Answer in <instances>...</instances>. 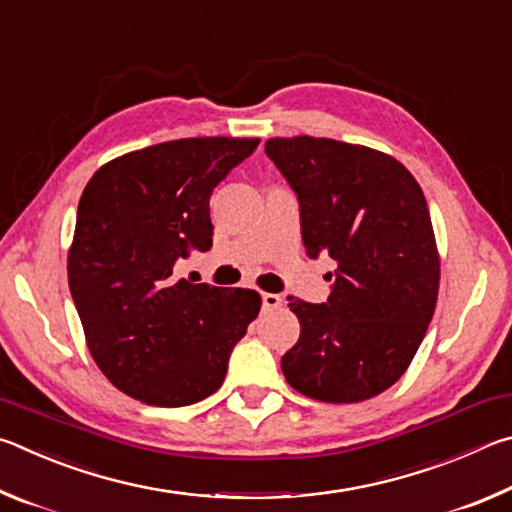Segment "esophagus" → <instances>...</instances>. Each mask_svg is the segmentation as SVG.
<instances>
[{"label": "esophagus", "mask_w": 512, "mask_h": 512, "mask_svg": "<svg viewBox=\"0 0 512 512\" xmlns=\"http://www.w3.org/2000/svg\"><path fill=\"white\" fill-rule=\"evenodd\" d=\"M280 305H282V298L277 296V293H262V307H264L266 311L277 309Z\"/></svg>", "instance_id": "obj_1"}]
</instances>
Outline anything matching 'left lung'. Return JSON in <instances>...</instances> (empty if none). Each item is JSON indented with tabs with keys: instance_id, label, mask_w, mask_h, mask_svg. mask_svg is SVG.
<instances>
[{
	"instance_id": "8db88e82",
	"label": "left lung",
	"mask_w": 512,
	"mask_h": 512,
	"mask_svg": "<svg viewBox=\"0 0 512 512\" xmlns=\"http://www.w3.org/2000/svg\"><path fill=\"white\" fill-rule=\"evenodd\" d=\"M266 155L298 194L309 257L336 262L323 305L287 298L300 339L282 357L284 377L318 402L370 400L404 375L436 309L427 198L402 162L361 144L271 137Z\"/></svg>"
}]
</instances>
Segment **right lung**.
<instances>
[{
	"label": "right lung",
	"mask_w": 512,
	"mask_h": 512,
	"mask_svg": "<svg viewBox=\"0 0 512 512\" xmlns=\"http://www.w3.org/2000/svg\"><path fill=\"white\" fill-rule=\"evenodd\" d=\"M259 137H187L103 164L85 185L67 280L85 343L121 393L187 406L223 384L230 352L262 307L253 289L176 277L210 250V196Z\"/></svg>",
	"instance_id": "add662e5"
}]
</instances>
